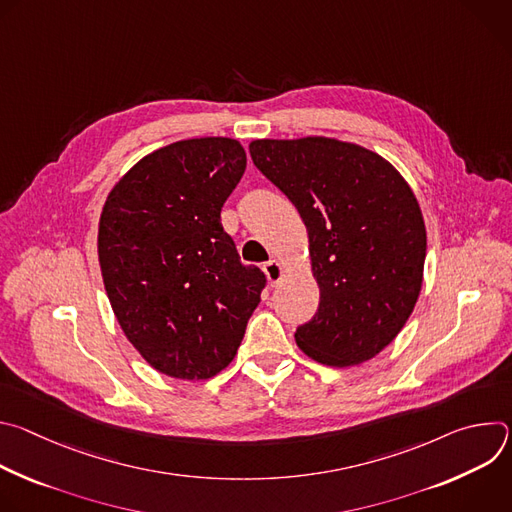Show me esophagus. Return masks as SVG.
Segmentation results:
<instances>
[{"label":"esophagus","instance_id":"obj_1","mask_svg":"<svg viewBox=\"0 0 512 512\" xmlns=\"http://www.w3.org/2000/svg\"><path fill=\"white\" fill-rule=\"evenodd\" d=\"M263 271H265V275H267V279H269L271 285L279 283L281 277H283V273H285V271H283V265H281L279 261H275V259H271L269 263H265Z\"/></svg>","mask_w":512,"mask_h":512}]
</instances>
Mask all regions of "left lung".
I'll use <instances>...</instances> for the list:
<instances>
[{"label": "left lung", "instance_id": "obj_1", "mask_svg": "<svg viewBox=\"0 0 512 512\" xmlns=\"http://www.w3.org/2000/svg\"><path fill=\"white\" fill-rule=\"evenodd\" d=\"M249 152L308 229L320 306L298 346L338 369L371 360L421 291L427 237L413 190L379 154L332 137L255 139Z\"/></svg>", "mask_w": 512, "mask_h": 512}]
</instances>
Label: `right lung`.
I'll list each match as a JSON object with an SVG mask.
<instances>
[{
    "label": "right lung",
    "instance_id": "obj_1",
    "mask_svg": "<svg viewBox=\"0 0 512 512\" xmlns=\"http://www.w3.org/2000/svg\"><path fill=\"white\" fill-rule=\"evenodd\" d=\"M245 168L237 139H182L141 158L105 200L97 247L111 308L168 377L227 369L261 302L263 271L241 263L221 225Z\"/></svg>",
    "mask_w": 512,
    "mask_h": 512
}]
</instances>
